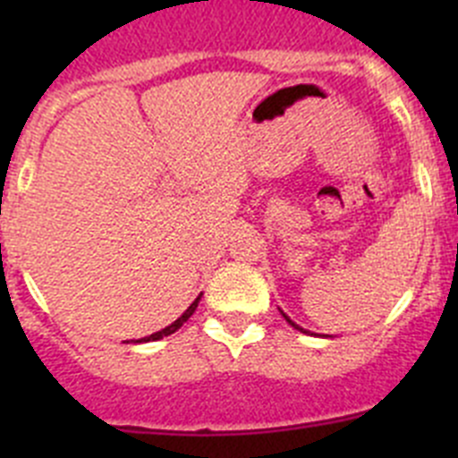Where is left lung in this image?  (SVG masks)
Returning a JSON list of instances; mask_svg holds the SVG:
<instances>
[{"mask_svg": "<svg viewBox=\"0 0 458 458\" xmlns=\"http://www.w3.org/2000/svg\"><path fill=\"white\" fill-rule=\"evenodd\" d=\"M282 317H284V318H286V321H289V323H291V326H293V327H295V330H301V333H307V330H302V327H301V326H295V323H293V321H291V318H289V317H286L284 311H282Z\"/></svg>", "mask_w": 458, "mask_h": 458, "instance_id": "obj_1", "label": "left lung"}]
</instances>
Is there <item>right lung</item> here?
<instances>
[{
  "label": "right lung",
  "instance_id": "obj_1",
  "mask_svg": "<svg viewBox=\"0 0 458 458\" xmlns=\"http://www.w3.org/2000/svg\"><path fill=\"white\" fill-rule=\"evenodd\" d=\"M197 302H199V298H197V301L192 302V305L188 307V310L183 311V314H181L179 318H176V321L172 323V326H167L165 327V330H160V333H153V335H148V337H144V339H140V342H156V339H163V337H167V335H172V333H176V330H179L181 326H183L185 321H188L190 317H192L194 314V310H197Z\"/></svg>",
  "mask_w": 458,
  "mask_h": 458
}]
</instances>
